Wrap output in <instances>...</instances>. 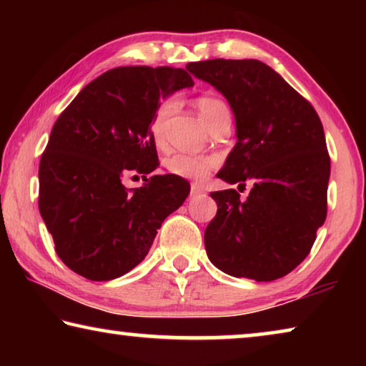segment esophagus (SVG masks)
<instances>
[{"mask_svg": "<svg viewBox=\"0 0 366 366\" xmlns=\"http://www.w3.org/2000/svg\"><path fill=\"white\" fill-rule=\"evenodd\" d=\"M203 194H205V190H203L202 185H198V184L190 185V197H198V195H203Z\"/></svg>", "mask_w": 366, "mask_h": 366, "instance_id": "1", "label": "esophagus"}]
</instances>
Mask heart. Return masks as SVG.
I'll use <instances>...</instances> for the list:
<instances>
[{
  "instance_id": "b5f03b06",
  "label": "heart",
  "mask_w": 366,
  "mask_h": 366,
  "mask_svg": "<svg viewBox=\"0 0 366 366\" xmlns=\"http://www.w3.org/2000/svg\"><path fill=\"white\" fill-rule=\"evenodd\" d=\"M197 109L203 117L207 126L212 129L216 124H219L226 119H231V111L226 102H222L218 97H200L197 98ZM177 103L174 98H168L163 103H159L152 119V137L158 147L163 145L164 142V126L166 121L174 114ZM216 164L213 157H203V154H185V153H174L164 159V168L168 169L169 174L182 177V179H200L208 174V171Z\"/></svg>"
}]
</instances>
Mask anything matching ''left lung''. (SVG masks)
I'll use <instances>...</instances> for the list:
<instances>
[{"instance_id":"obj_1","label":"left lung","mask_w":366,"mask_h":366,"mask_svg":"<svg viewBox=\"0 0 366 366\" xmlns=\"http://www.w3.org/2000/svg\"><path fill=\"white\" fill-rule=\"evenodd\" d=\"M197 79L226 97L237 144L218 177L252 182L247 198L212 192L218 213L205 231L207 255L234 277L274 281L313 247L327 212L331 159L317 111L280 74L258 59L189 63Z\"/></svg>"}]
</instances>
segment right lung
<instances>
[{
    "mask_svg": "<svg viewBox=\"0 0 366 366\" xmlns=\"http://www.w3.org/2000/svg\"><path fill=\"white\" fill-rule=\"evenodd\" d=\"M194 85L181 67L124 66L85 85L54 122L39 168V208L63 263L90 281L116 280L147 257L190 184L158 168L152 119L159 102ZM146 184L126 189L122 176Z\"/></svg>",
    "mask_w": 366,
    "mask_h": 366,
    "instance_id": "1",
    "label": "right lung"
}]
</instances>
